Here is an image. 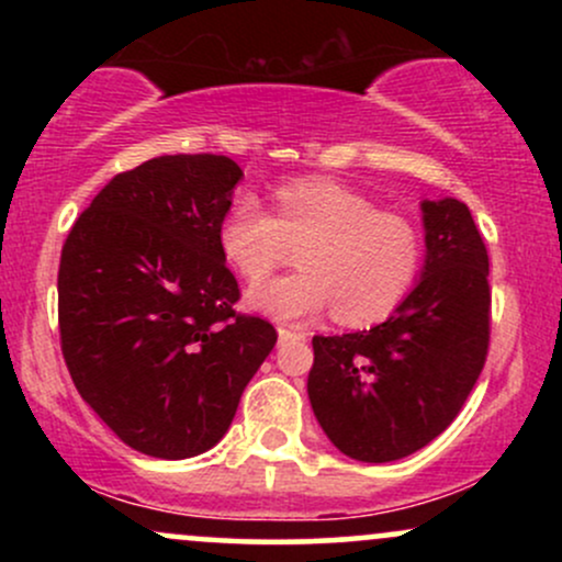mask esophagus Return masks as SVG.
Masks as SVG:
<instances>
[{
    "mask_svg": "<svg viewBox=\"0 0 562 562\" xmlns=\"http://www.w3.org/2000/svg\"><path fill=\"white\" fill-rule=\"evenodd\" d=\"M277 338H280V344H288V340H306V333H295L288 330V327H280V330H277Z\"/></svg>",
    "mask_w": 562,
    "mask_h": 562,
    "instance_id": "obj_1",
    "label": "esophagus"
}]
</instances>
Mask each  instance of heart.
Wrapping results in <instances>:
<instances>
[{"mask_svg": "<svg viewBox=\"0 0 562 562\" xmlns=\"http://www.w3.org/2000/svg\"><path fill=\"white\" fill-rule=\"evenodd\" d=\"M299 248L301 272L250 290L248 303L277 322L335 308L344 325L391 317L423 263L420 232L396 211L333 179H293L274 190V216L240 195L218 224V250L243 280L261 282Z\"/></svg>", "mask_w": 562, "mask_h": 562, "instance_id": "b5f03b06", "label": "heart"}]
</instances>
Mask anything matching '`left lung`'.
I'll list each match as a JSON object with an SVG mask.
<instances>
[{
	"mask_svg": "<svg viewBox=\"0 0 562 562\" xmlns=\"http://www.w3.org/2000/svg\"><path fill=\"white\" fill-rule=\"evenodd\" d=\"M425 267L402 306L364 333L314 335L308 402L359 462H393L449 428L488 353V254L465 203L425 200Z\"/></svg>",
	"mask_w": 562,
	"mask_h": 562,
	"instance_id": "obj_1",
	"label": "left lung"
}]
</instances>
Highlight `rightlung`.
<instances>
[{
  "mask_svg": "<svg viewBox=\"0 0 562 562\" xmlns=\"http://www.w3.org/2000/svg\"><path fill=\"white\" fill-rule=\"evenodd\" d=\"M243 171L227 156H160L115 173L60 254V348L81 398L126 447L209 451L277 344L237 314L218 224Z\"/></svg>",
  "mask_w": 562,
  "mask_h": 562,
  "instance_id": "obj_1",
  "label": "right lung"
}]
</instances>
